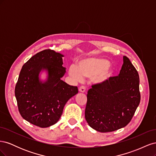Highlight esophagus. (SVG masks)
Wrapping results in <instances>:
<instances>
[{
	"label": "esophagus",
	"instance_id": "obj_1",
	"mask_svg": "<svg viewBox=\"0 0 156 156\" xmlns=\"http://www.w3.org/2000/svg\"><path fill=\"white\" fill-rule=\"evenodd\" d=\"M79 90L81 92H84L86 91V87L84 86H81L79 88Z\"/></svg>",
	"mask_w": 156,
	"mask_h": 156
}]
</instances>
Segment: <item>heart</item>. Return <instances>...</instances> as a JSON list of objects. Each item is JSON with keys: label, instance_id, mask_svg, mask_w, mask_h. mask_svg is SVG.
<instances>
[{"label": "heart", "instance_id": "1", "mask_svg": "<svg viewBox=\"0 0 156 156\" xmlns=\"http://www.w3.org/2000/svg\"><path fill=\"white\" fill-rule=\"evenodd\" d=\"M113 68L108 60L99 58H87L79 61L77 66L69 68V74L76 81H81L83 77L92 78L99 85L106 84L113 74Z\"/></svg>", "mask_w": 156, "mask_h": 156}]
</instances>
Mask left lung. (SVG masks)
I'll return each mask as SVG.
<instances>
[{
	"label": "left lung",
	"instance_id": "1",
	"mask_svg": "<svg viewBox=\"0 0 156 156\" xmlns=\"http://www.w3.org/2000/svg\"><path fill=\"white\" fill-rule=\"evenodd\" d=\"M119 76L92 85L87 94L85 119L98 131L111 132L128 124L140 101L139 76L126 56Z\"/></svg>",
	"mask_w": 156,
	"mask_h": 156
}]
</instances>
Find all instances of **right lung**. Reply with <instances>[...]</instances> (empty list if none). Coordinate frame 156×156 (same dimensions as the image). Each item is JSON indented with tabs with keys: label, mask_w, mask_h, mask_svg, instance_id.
Here are the masks:
<instances>
[{
	"label": "right lung",
	"mask_w": 156,
	"mask_h": 156,
	"mask_svg": "<svg viewBox=\"0 0 156 156\" xmlns=\"http://www.w3.org/2000/svg\"><path fill=\"white\" fill-rule=\"evenodd\" d=\"M63 55L51 49L36 53L23 66L15 88L18 109L21 116L40 127L54 125L62 114L64 105L78 93L60 79L66 73ZM48 71V78L39 81L41 70Z\"/></svg>",
	"instance_id": "add662e5"
}]
</instances>
